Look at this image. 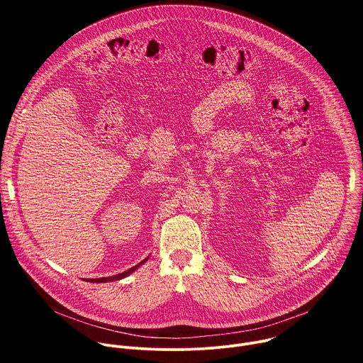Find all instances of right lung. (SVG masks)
I'll return each instance as SVG.
<instances>
[{
  "label": "right lung",
  "instance_id": "obj_1",
  "mask_svg": "<svg viewBox=\"0 0 363 363\" xmlns=\"http://www.w3.org/2000/svg\"><path fill=\"white\" fill-rule=\"evenodd\" d=\"M147 258H149V257H146L145 260H142L140 263H138L136 266L130 267L129 270H126V272H123V273H119V274H115V276H109V277H101V279H90V280H86V281H90V283H108V281H118V280H122V279L130 276V274H132L135 270H138L143 263H146Z\"/></svg>",
  "mask_w": 363,
  "mask_h": 363
}]
</instances>
